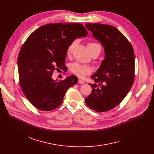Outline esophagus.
Masks as SVG:
<instances>
[{
	"instance_id": "34e87169",
	"label": "esophagus",
	"mask_w": 154,
	"mask_h": 154,
	"mask_svg": "<svg viewBox=\"0 0 154 154\" xmlns=\"http://www.w3.org/2000/svg\"><path fill=\"white\" fill-rule=\"evenodd\" d=\"M79 83L80 84H85V83L83 80H80V79L79 80Z\"/></svg>"
}]
</instances>
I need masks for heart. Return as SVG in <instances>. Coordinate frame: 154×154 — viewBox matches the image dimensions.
Returning a JSON list of instances; mask_svg holds the SVG:
<instances>
[{
  "instance_id": "heart-1",
  "label": "heart",
  "mask_w": 154,
  "mask_h": 154,
  "mask_svg": "<svg viewBox=\"0 0 154 154\" xmlns=\"http://www.w3.org/2000/svg\"><path fill=\"white\" fill-rule=\"evenodd\" d=\"M77 41H72L69 46L68 47L66 54L68 55H69L72 52L74 48L76 45ZM87 48L88 49L91 55L96 54L97 56L101 51V46L97 42H90L87 44ZM69 70L71 73L75 75L79 78H84L86 75H89L91 73V68L86 65H83L79 63H74L71 64Z\"/></svg>"
}]
</instances>
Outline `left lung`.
Returning <instances> with one entry per match:
<instances>
[{"instance_id":"8db88e82","label":"left lung","mask_w":154,"mask_h":154,"mask_svg":"<svg viewBox=\"0 0 154 154\" xmlns=\"http://www.w3.org/2000/svg\"><path fill=\"white\" fill-rule=\"evenodd\" d=\"M93 36L102 44L105 57L91 76V93L86 97L87 106L97 112L116 107L132 86L135 77V55L132 46L116 27L102 24H86Z\"/></svg>"}]
</instances>
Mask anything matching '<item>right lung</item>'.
I'll return each mask as SVG.
<instances>
[{"label":"right lung","instance_id":"1","mask_svg":"<svg viewBox=\"0 0 154 154\" xmlns=\"http://www.w3.org/2000/svg\"><path fill=\"white\" fill-rule=\"evenodd\" d=\"M87 35L81 24L54 23L40 27L28 37L18 55L19 78L22 90L35 107L53 110L61 104L68 89L77 83L75 75L57 82L52 75L66 67L70 44Z\"/></svg>","mask_w":154,"mask_h":154}]
</instances>
